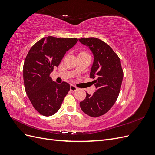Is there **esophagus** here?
Listing matches in <instances>:
<instances>
[{
  "label": "esophagus",
  "mask_w": 155,
  "mask_h": 155,
  "mask_svg": "<svg viewBox=\"0 0 155 155\" xmlns=\"http://www.w3.org/2000/svg\"><path fill=\"white\" fill-rule=\"evenodd\" d=\"M78 90V88L76 87H75L74 85H70V91L72 92H75Z\"/></svg>",
  "instance_id": "obj_1"
}]
</instances>
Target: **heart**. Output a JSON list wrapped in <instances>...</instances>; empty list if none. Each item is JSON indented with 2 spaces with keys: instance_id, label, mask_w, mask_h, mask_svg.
Masks as SVG:
<instances>
[{
  "instance_id": "b5f03b06",
  "label": "heart",
  "mask_w": 155,
  "mask_h": 155,
  "mask_svg": "<svg viewBox=\"0 0 155 155\" xmlns=\"http://www.w3.org/2000/svg\"><path fill=\"white\" fill-rule=\"evenodd\" d=\"M87 54V53L86 52V51H81V52L80 53H79V54Z\"/></svg>"
}]
</instances>
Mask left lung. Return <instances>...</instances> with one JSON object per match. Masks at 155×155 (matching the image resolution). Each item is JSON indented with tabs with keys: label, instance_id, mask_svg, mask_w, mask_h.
<instances>
[{
	"label": "left lung",
	"instance_id": "obj_1",
	"mask_svg": "<svg viewBox=\"0 0 155 155\" xmlns=\"http://www.w3.org/2000/svg\"><path fill=\"white\" fill-rule=\"evenodd\" d=\"M94 54V60L90 78L97 88L92 96L87 92L85 99L79 103L81 110L93 118L104 115L114 105L122 83L124 71L120 59L109 45L96 37L81 38Z\"/></svg>",
	"mask_w": 155,
	"mask_h": 155
}]
</instances>
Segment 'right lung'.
<instances>
[{
	"mask_svg": "<svg viewBox=\"0 0 155 155\" xmlns=\"http://www.w3.org/2000/svg\"><path fill=\"white\" fill-rule=\"evenodd\" d=\"M78 41L76 37H46L33 45L26 55L23 65L25 91L33 107L42 115L57 112L70 91L68 83H56L50 74Z\"/></svg>",
	"mask_w": 155,
	"mask_h": 155,
	"instance_id": "1",
	"label": "right lung"
}]
</instances>
